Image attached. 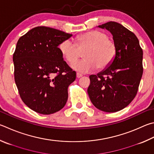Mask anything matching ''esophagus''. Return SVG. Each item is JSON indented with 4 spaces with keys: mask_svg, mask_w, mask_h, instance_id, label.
Wrapping results in <instances>:
<instances>
[{
    "mask_svg": "<svg viewBox=\"0 0 154 154\" xmlns=\"http://www.w3.org/2000/svg\"><path fill=\"white\" fill-rule=\"evenodd\" d=\"M76 75H77V78H80V77H82V74H80V73H79V72H77Z\"/></svg>",
    "mask_w": 154,
    "mask_h": 154,
    "instance_id": "34e87169",
    "label": "esophagus"
}]
</instances>
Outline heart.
Masks as SVG:
<instances>
[{"mask_svg":"<svg viewBox=\"0 0 154 154\" xmlns=\"http://www.w3.org/2000/svg\"><path fill=\"white\" fill-rule=\"evenodd\" d=\"M77 45L72 41L65 40L60 44L58 48L64 59L72 64L79 59V50L88 48L83 56L85 59L71 65L72 69L82 73H87L96 68L106 69L113 62L116 54L115 42L102 31L92 30L79 35Z\"/></svg>","mask_w":154,"mask_h":154,"instance_id":"b5f03b06","label":"heart"}]
</instances>
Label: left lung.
I'll list each match as a JSON object with an SVG mask.
<instances>
[{"label": "left lung", "mask_w": 154, "mask_h": 154, "mask_svg": "<svg viewBox=\"0 0 154 154\" xmlns=\"http://www.w3.org/2000/svg\"><path fill=\"white\" fill-rule=\"evenodd\" d=\"M97 27L112 33L116 54L108 67L89 76L88 93L95 107L115 112L127 107L136 96L143 75V50L137 36L121 24L110 21Z\"/></svg>", "instance_id": "1"}]
</instances>
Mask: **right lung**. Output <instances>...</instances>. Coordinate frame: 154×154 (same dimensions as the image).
I'll return each mask as SVG.
<instances>
[{
    "mask_svg": "<svg viewBox=\"0 0 154 154\" xmlns=\"http://www.w3.org/2000/svg\"><path fill=\"white\" fill-rule=\"evenodd\" d=\"M72 35L40 26L17 43L13 57L15 82L25 104L36 112L53 114L66 104L68 88L76 72L64 60L58 46Z\"/></svg>",
    "mask_w": 154,
    "mask_h": 154,
    "instance_id": "1",
    "label": "right lung"
}]
</instances>
